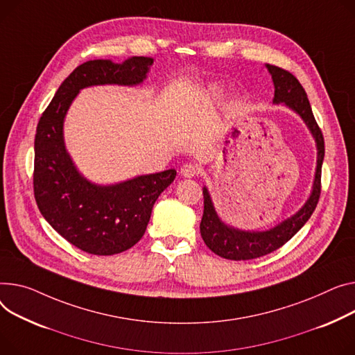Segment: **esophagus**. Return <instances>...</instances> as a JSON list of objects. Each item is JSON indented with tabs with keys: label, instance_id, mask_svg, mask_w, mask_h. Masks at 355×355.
I'll list each match as a JSON object with an SVG mask.
<instances>
[{
	"label": "esophagus",
	"instance_id": "esophagus-1",
	"mask_svg": "<svg viewBox=\"0 0 355 355\" xmlns=\"http://www.w3.org/2000/svg\"><path fill=\"white\" fill-rule=\"evenodd\" d=\"M198 168L196 167L194 164H184L181 167V175L185 177V178H193V177H197L198 175Z\"/></svg>",
	"mask_w": 355,
	"mask_h": 355
}]
</instances>
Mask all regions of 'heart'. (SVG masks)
I'll return each instance as SVG.
<instances>
[{
    "label": "heart",
    "mask_w": 355,
    "mask_h": 355,
    "mask_svg": "<svg viewBox=\"0 0 355 355\" xmlns=\"http://www.w3.org/2000/svg\"><path fill=\"white\" fill-rule=\"evenodd\" d=\"M218 97H220V89H218V87H216V85L209 87V88L205 91L204 96H202V98H204L205 103L216 101Z\"/></svg>",
    "instance_id": "heart-1"
}]
</instances>
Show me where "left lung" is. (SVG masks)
I'll list each match as a JSON object with an SVG mask.
<instances>
[{
  "label": "left lung",
  "instance_id": "obj_1",
  "mask_svg": "<svg viewBox=\"0 0 355 355\" xmlns=\"http://www.w3.org/2000/svg\"><path fill=\"white\" fill-rule=\"evenodd\" d=\"M274 83V104L284 103L288 108L295 111L311 131L317 144V170L313 184V191L310 198L302 205V208L295 214L271 230L267 231H243L234 228L223 223L211 201L207 188H202L204 194V214L200 224L201 237L205 245L217 255L234 259V261H244L267 255L290 241L294 235L301 230V227L309 221L314 212L320 194H321V167L324 159V137L315 121L311 105L306 92L300 84V81L288 73L275 65L267 64Z\"/></svg>",
  "mask_w": 355,
  "mask_h": 355
}]
</instances>
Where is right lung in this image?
<instances>
[{
	"label": "right lung",
	"mask_w": 355,
	"mask_h": 355,
	"mask_svg": "<svg viewBox=\"0 0 355 355\" xmlns=\"http://www.w3.org/2000/svg\"><path fill=\"white\" fill-rule=\"evenodd\" d=\"M150 57L123 64L92 60L78 65L57 89L42 112L34 141V197L42 217L69 244L94 255L120 254L143 237L159 194L175 178V170L139 175L114 185L84 178L65 150L64 118L80 89L91 85L141 84Z\"/></svg>",
	"instance_id": "1"
}]
</instances>
